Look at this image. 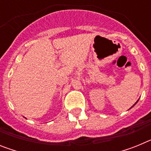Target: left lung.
<instances>
[{"instance_id": "left-lung-1", "label": "left lung", "mask_w": 151, "mask_h": 151, "mask_svg": "<svg viewBox=\"0 0 151 151\" xmlns=\"http://www.w3.org/2000/svg\"><path fill=\"white\" fill-rule=\"evenodd\" d=\"M138 101H137V102H136V103H135V104H134V105H133V106H132V107H133V106H134V105H135V104H137V103H138ZM132 107H131V108H132ZM131 108H130V109H131Z\"/></svg>"}]
</instances>
